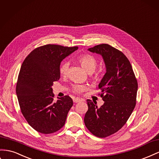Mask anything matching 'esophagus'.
Segmentation results:
<instances>
[{"mask_svg": "<svg viewBox=\"0 0 159 159\" xmlns=\"http://www.w3.org/2000/svg\"><path fill=\"white\" fill-rule=\"evenodd\" d=\"M73 101H74V103H78V102H81V101H82V100H81L80 98H74V99H73Z\"/></svg>", "mask_w": 159, "mask_h": 159, "instance_id": "34e87169", "label": "esophagus"}]
</instances>
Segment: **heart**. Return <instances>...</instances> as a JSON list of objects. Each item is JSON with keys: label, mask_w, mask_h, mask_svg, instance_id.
<instances>
[{"label": "heart", "mask_w": 159, "mask_h": 159, "mask_svg": "<svg viewBox=\"0 0 159 159\" xmlns=\"http://www.w3.org/2000/svg\"><path fill=\"white\" fill-rule=\"evenodd\" d=\"M78 61L85 70L88 74H92L95 71L96 68L98 65V61L96 58L93 56L91 54H84L79 57ZM70 63L67 60L63 61L59 67V73L61 75H66L67 74V71L69 70ZM86 89V87L84 85L76 84L73 86V92L79 93L84 92Z\"/></svg>", "instance_id": "heart-1"}]
</instances>
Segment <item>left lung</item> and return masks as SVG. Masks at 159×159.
<instances>
[{
  "instance_id": "obj_1",
  "label": "left lung",
  "mask_w": 159,
  "mask_h": 159,
  "mask_svg": "<svg viewBox=\"0 0 159 159\" xmlns=\"http://www.w3.org/2000/svg\"><path fill=\"white\" fill-rule=\"evenodd\" d=\"M88 51L102 55L106 72L98 85L104 104L98 108L96 102L87 100L84 123L94 136L105 138L118 132L130 116L136 106L138 82L122 51L108 44L98 45Z\"/></svg>"
}]
</instances>
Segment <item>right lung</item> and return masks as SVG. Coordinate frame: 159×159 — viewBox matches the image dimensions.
Masks as SVG:
<instances>
[{"label":"right lung","instance_id":"right-lung-1","mask_svg":"<svg viewBox=\"0 0 159 159\" xmlns=\"http://www.w3.org/2000/svg\"><path fill=\"white\" fill-rule=\"evenodd\" d=\"M78 49L41 46L33 50L21 66L16 86L20 108L29 125L42 134L57 132L65 124L73 100L65 96L55 103L52 85L60 78L62 60Z\"/></svg>","mask_w":159,"mask_h":159}]
</instances>
